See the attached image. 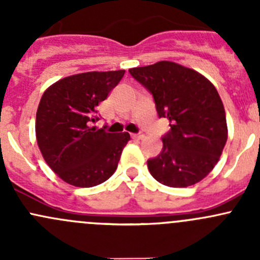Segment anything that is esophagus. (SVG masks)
Segmentation results:
<instances>
[{"label":"esophagus","mask_w":260,"mask_h":260,"mask_svg":"<svg viewBox=\"0 0 260 260\" xmlns=\"http://www.w3.org/2000/svg\"><path fill=\"white\" fill-rule=\"evenodd\" d=\"M143 137H145V136H143L142 133H138V135H133V136H132L133 140H142Z\"/></svg>","instance_id":"obj_1"}]
</instances>
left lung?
<instances>
[{
  "instance_id": "obj_1",
  "label": "left lung",
  "mask_w": 260,
  "mask_h": 260,
  "mask_svg": "<svg viewBox=\"0 0 260 260\" xmlns=\"http://www.w3.org/2000/svg\"><path fill=\"white\" fill-rule=\"evenodd\" d=\"M129 73L151 91L157 113L171 127L162 138L161 153L147 161L151 175L170 187L200 182L217 164L228 140L224 104L214 84L167 60Z\"/></svg>"
}]
</instances>
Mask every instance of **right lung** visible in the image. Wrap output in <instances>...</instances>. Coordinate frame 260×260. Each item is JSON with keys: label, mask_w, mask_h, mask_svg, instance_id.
I'll list each match as a JSON object with an SVG mask.
<instances>
[{"label": "right lung", "mask_w": 260, "mask_h": 260, "mask_svg": "<svg viewBox=\"0 0 260 260\" xmlns=\"http://www.w3.org/2000/svg\"><path fill=\"white\" fill-rule=\"evenodd\" d=\"M124 70L88 72L51 84L39 103L35 132L50 169L77 187H93L114 174L129 133L96 131L95 107L106 101Z\"/></svg>", "instance_id": "add662e5"}]
</instances>
